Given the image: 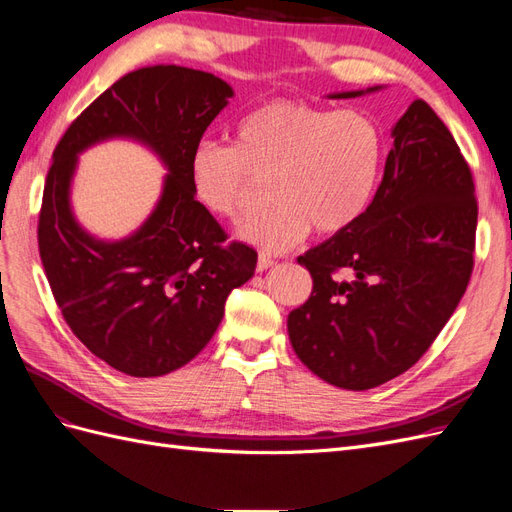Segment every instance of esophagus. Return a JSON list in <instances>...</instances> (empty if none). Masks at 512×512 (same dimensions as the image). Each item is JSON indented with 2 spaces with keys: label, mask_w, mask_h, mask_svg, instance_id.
Here are the masks:
<instances>
[{
  "label": "esophagus",
  "mask_w": 512,
  "mask_h": 512,
  "mask_svg": "<svg viewBox=\"0 0 512 512\" xmlns=\"http://www.w3.org/2000/svg\"><path fill=\"white\" fill-rule=\"evenodd\" d=\"M275 265V258H271L269 254H258V265H256V269L258 271H267V269H271Z\"/></svg>",
  "instance_id": "34e87169"
}]
</instances>
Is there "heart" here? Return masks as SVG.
Returning <instances> with one entry per match:
<instances>
[{
	"instance_id": "heart-1",
	"label": "heart",
	"mask_w": 512,
	"mask_h": 512,
	"mask_svg": "<svg viewBox=\"0 0 512 512\" xmlns=\"http://www.w3.org/2000/svg\"><path fill=\"white\" fill-rule=\"evenodd\" d=\"M384 134L363 111L305 100H269L232 128V145L200 141L188 160L198 205L237 220L265 188L271 203L247 218L241 237L265 252H286L309 230L335 235L359 222L376 196Z\"/></svg>"
}]
</instances>
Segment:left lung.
<instances>
[{
	"mask_svg": "<svg viewBox=\"0 0 512 512\" xmlns=\"http://www.w3.org/2000/svg\"><path fill=\"white\" fill-rule=\"evenodd\" d=\"M391 136L363 218L299 256L314 290L288 314L303 365L348 391L374 389L421 359L474 269V179L453 134L425 100H414Z\"/></svg>",
	"mask_w": 512,
	"mask_h": 512,
	"instance_id": "obj_1",
	"label": "left lung"
}]
</instances>
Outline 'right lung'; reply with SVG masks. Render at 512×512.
<instances>
[{"label":"right lung","instance_id":"add662e5","mask_svg":"<svg viewBox=\"0 0 512 512\" xmlns=\"http://www.w3.org/2000/svg\"><path fill=\"white\" fill-rule=\"evenodd\" d=\"M228 98L230 85L209 72L147 66L91 102L53 151L38 220L46 280L72 333L128 376H164L190 363L218 331L228 294L254 275L256 250L226 241L188 179L190 153ZM115 135L151 146L169 175L134 236L100 242L73 220L69 181L75 156Z\"/></svg>","mask_w":512,"mask_h":512}]
</instances>
